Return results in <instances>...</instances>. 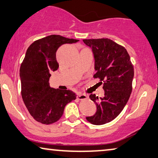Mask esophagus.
Listing matches in <instances>:
<instances>
[{"label": "esophagus", "instance_id": "1", "mask_svg": "<svg viewBox=\"0 0 158 158\" xmlns=\"http://www.w3.org/2000/svg\"><path fill=\"white\" fill-rule=\"evenodd\" d=\"M77 98H78L79 100H82V99H87L88 96L85 94H81V93H79V94H77Z\"/></svg>", "mask_w": 158, "mask_h": 158}]
</instances>
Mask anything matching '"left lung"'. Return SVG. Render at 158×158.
<instances>
[{"mask_svg": "<svg viewBox=\"0 0 158 158\" xmlns=\"http://www.w3.org/2000/svg\"><path fill=\"white\" fill-rule=\"evenodd\" d=\"M92 48L94 58V78H99L104 97L99 99L91 94L89 98L97 105L93 116L86 117L90 123L101 125L116 118L123 111L132 89L134 68L124 47L109 39H84Z\"/></svg>", "mask_w": 158, "mask_h": 158, "instance_id": "8db88e82", "label": "left lung"}]
</instances>
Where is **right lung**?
Here are the masks:
<instances>
[{"label":"right lung","mask_w":158,"mask_h":158,"mask_svg":"<svg viewBox=\"0 0 158 158\" xmlns=\"http://www.w3.org/2000/svg\"><path fill=\"white\" fill-rule=\"evenodd\" d=\"M79 40L51 35L35 41L26 51L20 68L21 96L24 104L35 120L45 124L57 122L65 106L76 99L70 90L50 87V73L56 71L59 64L56 53L63 44H74Z\"/></svg>","instance_id":"1"}]
</instances>
